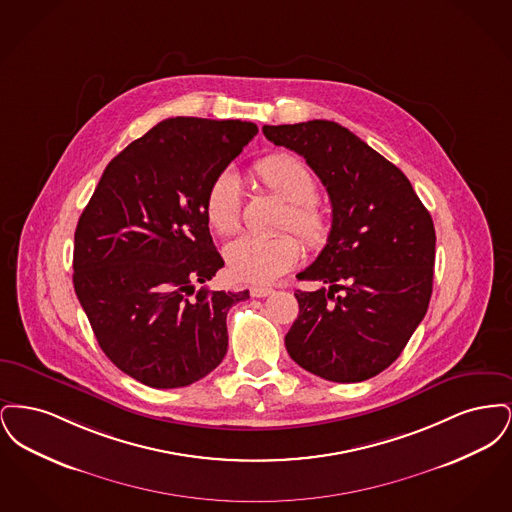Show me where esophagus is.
I'll return each instance as SVG.
<instances>
[{
    "label": "esophagus",
    "instance_id": "34e87169",
    "mask_svg": "<svg viewBox=\"0 0 512 512\" xmlns=\"http://www.w3.org/2000/svg\"><path fill=\"white\" fill-rule=\"evenodd\" d=\"M274 292L272 288H265V286H251L249 293L251 297H267L270 293Z\"/></svg>",
    "mask_w": 512,
    "mask_h": 512
}]
</instances>
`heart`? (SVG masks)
I'll return each instance as SVG.
<instances>
[{
    "label": "heart",
    "mask_w": 512,
    "mask_h": 512,
    "mask_svg": "<svg viewBox=\"0 0 512 512\" xmlns=\"http://www.w3.org/2000/svg\"><path fill=\"white\" fill-rule=\"evenodd\" d=\"M257 182L282 201L290 203L282 217V228L295 230L311 247L326 244L332 232L330 211L320 205L317 180L309 167L286 153H274L253 165ZM242 184L234 171H222L205 194V219L220 236L238 232L242 224ZM301 244L293 234L242 236L224 247L228 272L242 282H272L299 261Z\"/></svg>",
    "instance_id": "1"
}]
</instances>
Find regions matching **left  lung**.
I'll list each match as a JSON object with an SVG mask.
<instances>
[{
  "label": "left lung",
  "instance_id": "obj_1",
  "mask_svg": "<svg viewBox=\"0 0 512 512\" xmlns=\"http://www.w3.org/2000/svg\"><path fill=\"white\" fill-rule=\"evenodd\" d=\"M274 146L299 153L332 203V232L297 274L328 286L295 290L299 315L286 349L330 382H363L401 355L428 311L436 230L409 178L332 121L263 126Z\"/></svg>",
  "mask_w": 512,
  "mask_h": 512
}]
</instances>
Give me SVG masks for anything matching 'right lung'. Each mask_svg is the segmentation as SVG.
<instances>
[{
    "instance_id": "add662e5",
    "label": "right lung",
    "mask_w": 512,
    "mask_h": 512,
    "mask_svg": "<svg viewBox=\"0 0 512 512\" xmlns=\"http://www.w3.org/2000/svg\"><path fill=\"white\" fill-rule=\"evenodd\" d=\"M257 132L244 121L159 122L107 165L78 219L74 292L109 361L149 388L190 386L226 355L228 309L249 292L205 288L224 261L203 203Z\"/></svg>"
}]
</instances>
